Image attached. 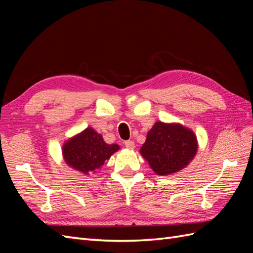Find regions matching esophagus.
<instances>
[{"instance_id": "obj_1", "label": "esophagus", "mask_w": 253, "mask_h": 253, "mask_svg": "<svg viewBox=\"0 0 253 253\" xmlns=\"http://www.w3.org/2000/svg\"><path fill=\"white\" fill-rule=\"evenodd\" d=\"M125 147H126L129 150H133L135 148V143L132 140H126L125 141Z\"/></svg>"}]
</instances>
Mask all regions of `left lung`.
<instances>
[{
	"instance_id": "obj_1",
	"label": "left lung",
	"mask_w": 253,
	"mask_h": 253,
	"mask_svg": "<svg viewBox=\"0 0 253 253\" xmlns=\"http://www.w3.org/2000/svg\"><path fill=\"white\" fill-rule=\"evenodd\" d=\"M197 152L195 134L178 124L157 121L150 129L140 154L158 175H169L187 167Z\"/></svg>"
}]
</instances>
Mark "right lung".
<instances>
[{
  "mask_svg": "<svg viewBox=\"0 0 253 253\" xmlns=\"http://www.w3.org/2000/svg\"><path fill=\"white\" fill-rule=\"evenodd\" d=\"M119 150L117 144L105 143L102 136L93 127H87L63 144V158L73 169L89 174L101 169L105 160H109Z\"/></svg>",
  "mask_w": 253,
  "mask_h": 253,
  "instance_id": "1",
  "label": "right lung"
}]
</instances>
